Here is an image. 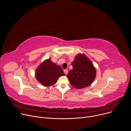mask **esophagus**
<instances>
[{
	"mask_svg": "<svg viewBox=\"0 0 131 131\" xmlns=\"http://www.w3.org/2000/svg\"><path fill=\"white\" fill-rule=\"evenodd\" d=\"M64 73H65L66 74H67L68 73V70H67V69H64Z\"/></svg>",
	"mask_w": 131,
	"mask_h": 131,
	"instance_id": "obj_1",
	"label": "esophagus"
}]
</instances>
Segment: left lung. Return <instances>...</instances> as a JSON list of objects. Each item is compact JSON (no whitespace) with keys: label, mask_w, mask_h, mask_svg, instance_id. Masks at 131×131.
<instances>
[{"label":"left lung","mask_w":131,"mask_h":131,"mask_svg":"<svg viewBox=\"0 0 131 131\" xmlns=\"http://www.w3.org/2000/svg\"><path fill=\"white\" fill-rule=\"evenodd\" d=\"M72 69L67 74L71 85L76 89H83L90 85L96 74L95 67L84 54H78L72 62Z\"/></svg>","instance_id":"8db88e82"}]
</instances>
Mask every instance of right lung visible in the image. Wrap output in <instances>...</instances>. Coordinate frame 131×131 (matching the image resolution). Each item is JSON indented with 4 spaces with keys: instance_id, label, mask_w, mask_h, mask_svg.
Wrapping results in <instances>:
<instances>
[{
    "instance_id": "1",
    "label": "right lung",
    "mask_w": 131,
    "mask_h": 131,
    "mask_svg": "<svg viewBox=\"0 0 131 131\" xmlns=\"http://www.w3.org/2000/svg\"><path fill=\"white\" fill-rule=\"evenodd\" d=\"M64 76L65 74L61 67L52 62L50 59L42 62L35 71L37 81L46 87L54 85L60 77Z\"/></svg>"
}]
</instances>
